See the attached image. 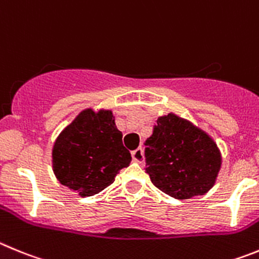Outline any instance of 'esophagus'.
Instances as JSON below:
<instances>
[{"mask_svg":"<svg viewBox=\"0 0 259 259\" xmlns=\"http://www.w3.org/2000/svg\"><path fill=\"white\" fill-rule=\"evenodd\" d=\"M132 158L133 161L135 162H143V151H142V148H137V150H134L132 152Z\"/></svg>","mask_w":259,"mask_h":259,"instance_id":"1","label":"esophagus"}]
</instances>
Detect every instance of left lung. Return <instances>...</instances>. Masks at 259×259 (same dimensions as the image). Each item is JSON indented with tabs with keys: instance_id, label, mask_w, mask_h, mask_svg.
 Segmentation results:
<instances>
[{
	"instance_id": "8db88e82",
	"label": "left lung",
	"mask_w": 259,
	"mask_h": 259,
	"mask_svg": "<svg viewBox=\"0 0 259 259\" xmlns=\"http://www.w3.org/2000/svg\"><path fill=\"white\" fill-rule=\"evenodd\" d=\"M146 141V173L178 200L205 195L217 181L222 155L211 137L176 113L160 116Z\"/></svg>"
}]
</instances>
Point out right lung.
I'll return each instance as SVG.
<instances>
[{
    "label": "right lung",
    "instance_id": "right-lung-1",
    "mask_svg": "<svg viewBox=\"0 0 259 259\" xmlns=\"http://www.w3.org/2000/svg\"><path fill=\"white\" fill-rule=\"evenodd\" d=\"M132 155L109 109H83L58 135L53 146V170L63 186L80 196H93L115 182Z\"/></svg>",
    "mask_w": 259,
    "mask_h": 259
}]
</instances>
